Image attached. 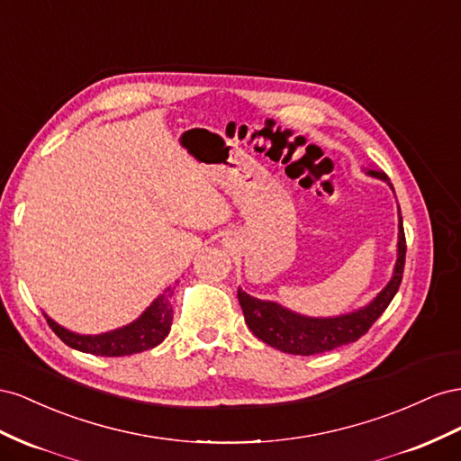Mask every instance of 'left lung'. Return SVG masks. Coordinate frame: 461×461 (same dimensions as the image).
Masks as SVG:
<instances>
[{"label": "left lung", "instance_id": "left-lung-1", "mask_svg": "<svg viewBox=\"0 0 461 461\" xmlns=\"http://www.w3.org/2000/svg\"><path fill=\"white\" fill-rule=\"evenodd\" d=\"M365 174L386 181L393 191L388 176L380 169L365 167ZM405 265V233L402 212L398 210V257L390 282L380 289L376 297L361 309H355L338 317H307L287 309L274 301L257 299L240 287L238 299L245 314V322L265 344L292 355H317L339 346L357 341L373 322L386 311L393 295L398 294Z\"/></svg>", "mask_w": 461, "mask_h": 461}]
</instances>
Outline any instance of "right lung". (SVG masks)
I'll return each instance as SVG.
<instances>
[{"label": "right lung", "instance_id": "add662e5", "mask_svg": "<svg viewBox=\"0 0 461 461\" xmlns=\"http://www.w3.org/2000/svg\"><path fill=\"white\" fill-rule=\"evenodd\" d=\"M172 287L164 289V294L158 295L152 303L142 311L139 319L129 322L122 328H115L110 332L102 334H77L58 324L54 319H50L44 312V317L50 324L51 330H54L63 344L69 348L100 355V357H123V355H133L156 348L162 344L164 338L169 334V328H172L174 321V309L169 303V297H172Z\"/></svg>", "mask_w": 461, "mask_h": 461}]
</instances>
